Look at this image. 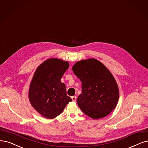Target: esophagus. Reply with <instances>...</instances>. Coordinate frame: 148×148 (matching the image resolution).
<instances>
[{"mask_svg": "<svg viewBox=\"0 0 148 148\" xmlns=\"http://www.w3.org/2000/svg\"><path fill=\"white\" fill-rule=\"evenodd\" d=\"M71 99H72V100H73V101H74V102H75L76 101V99H77V97L76 96H72L71 97Z\"/></svg>", "mask_w": 148, "mask_h": 148, "instance_id": "esophagus-1", "label": "esophagus"}]
</instances>
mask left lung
I'll list each match as a JSON object with an SVG mask.
<instances>
[{
    "instance_id": "obj_1",
    "label": "left lung",
    "mask_w": 148,
    "mask_h": 148,
    "mask_svg": "<svg viewBox=\"0 0 148 148\" xmlns=\"http://www.w3.org/2000/svg\"><path fill=\"white\" fill-rule=\"evenodd\" d=\"M73 71L82 82L77 99L82 111L95 119L107 116L119 99L118 86L110 71L95 58L76 62Z\"/></svg>"
}]
</instances>
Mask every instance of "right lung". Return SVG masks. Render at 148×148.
Returning <instances> with one entry per match:
<instances>
[{"instance_id": "1", "label": "right lung", "mask_w": 148, "mask_h": 148, "mask_svg": "<svg viewBox=\"0 0 148 148\" xmlns=\"http://www.w3.org/2000/svg\"><path fill=\"white\" fill-rule=\"evenodd\" d=\"M69 63L49 58L38 66L30 85L29 98L31 105L42 116L53 119L61 114L71 98L67 96L61 79Z\"/></svg>"}]
</instances>
